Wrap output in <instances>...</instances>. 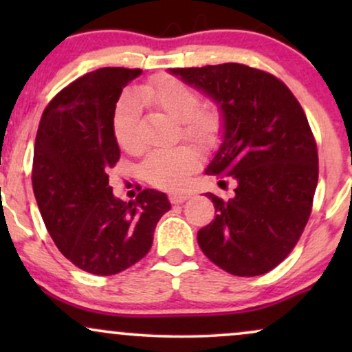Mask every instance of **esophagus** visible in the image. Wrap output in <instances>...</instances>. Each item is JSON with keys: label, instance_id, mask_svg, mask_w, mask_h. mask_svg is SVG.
<instances>
[{"label": "esophagus", "instance_id": "1", "mask_svg": "<svg viewBox=\"0 0 352 352\" xmlns=\"http://www.w3.org/2000/svg\"><path fill=\"white\" fill-rule=\"evenodd\" d=\"M168 199H170L172 204H184L185 200L190 199V195L188 193H170Z\"/></svg>", "mask_w": 352, "mask_h": 352}]
</instances>
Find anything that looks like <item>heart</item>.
<instances>
[{
	"label": "heart",
	"instance_id": "b5f03b06",
	"mask_svg": "<svg viewBox=\"0 0 352 352\" xmlns=\"http://www.w3.org/2000/svg\"><path fill=\"white\" fill-rule=\"evenodd\" d=\"M140 102L162 109L182 124L185 137L199 144H212L220 132V116L212 109H199L200 96L184 80L164 76L142 84L135 96L127 94L117 102L112 114V134L122 151L135 152L139 139ZM200 153L192 145L152 151L140 165L142 177L159 188L177 190L185 187L188 177L199 168Z\"/></svg>",
	"mask_w": 352,
	"mask_h": 352
}]
</instances>
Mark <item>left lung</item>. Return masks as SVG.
I'll list each match as a JSON object with an SVG mask.
<instances>
[{
	"label": "left lung",
	"instance_id": "1",
	"mask_svg": "<svg viewBox=\"0 0 352 352\" xmlns=\"http://www.w3.org/2000/svg\"><path fill=\"white\" fill-rule=\"evenodd\" d=\"M170 74L220 107L223 140L205 173L235 184L228 200L205 193L217 217L197 235L201 252L235 276L268 273L292 253L313 207L318 148L305 111L280 79L245 64Z\"/></svg>",
	"mask_w": 352,
	"mask_h": 352
}]
</instances>
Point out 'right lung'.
<instances>
[{"label":"right lung","mask_w":352,"mask_h":352,"mask_svg":"<svg viewBox=\"0 0 352 352\" xmlns=\"http://www.w3.org/2000/svg\"><path fill=\"white\" fill-rule=\"evenodd\" d=\"M140 74L125 67L84 74L47 104L36 134L33 190L44 225L71 263L99 276L142 260L157 221L170 210L162 192L145 188L125 204L109 185L120 157L112 114L122 89Z\"/></svg>","instance_id":"1"}]
</instances>
